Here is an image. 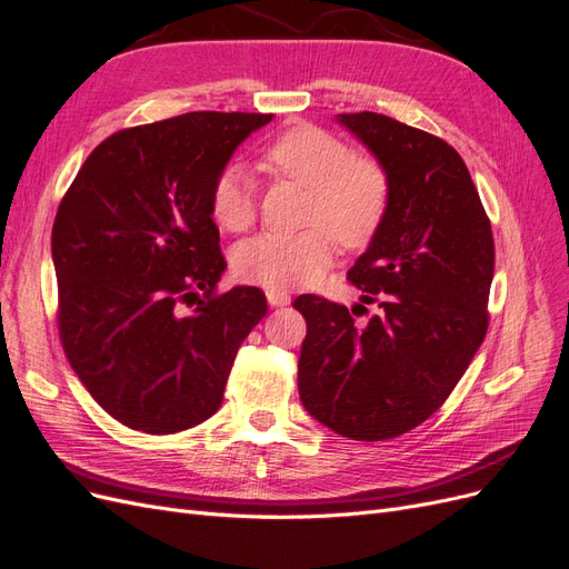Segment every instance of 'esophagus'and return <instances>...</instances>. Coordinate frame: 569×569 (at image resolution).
Here are the masks:
<instances>
[{
	"label": "esophagus",
	"instance_id": "obj_1",
	"mask_svg": "<svg viewBox=\"0 0 569 569\" xmlns=\"http://www.w3.org/2000/svg\"><path fill=\"white\" fill-rule=\"evenodd\" d=\"M266 297H268L270 306H287L291 301V297L284 289H266Z\"/></svg>",
	"mask_w": 569,
	"mask_h": 569
}]
</instances>
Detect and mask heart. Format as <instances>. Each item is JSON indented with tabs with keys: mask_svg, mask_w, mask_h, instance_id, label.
Returning <instances> with one entry per match:
<instances>
[{
	"mask_svg": "<svg viewBox=\"0 0 569 569\" xmlns=\"http://www.w3.org/2000/svg\"><path fill=\"white\" fill-rule=\"evenodd\" d=\"M270 173L311 189L297 234L266 232L237 247L232 263L244 282L270 289L316 282L335 258V239L356 249L380 230L389 209V176L375 159H356L339 137L313 126L280 134L266 153ZM213 220L228 232H244L256 220V184L242 166H228L211 189Z\"/></svg>",
	"mask_w": 569,
	"mask_h": 569,
	"instance_id": "1",
	"label": "heart"
}]
</instances>
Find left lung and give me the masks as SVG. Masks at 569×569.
Listing matches in <instances>:
<instances>
[{"label": "left lung", "mask_w": 569, "mask_h": 569, "mask_svg": "<svg viewBox=\"0 0 569 569\" xmlns=\"http://www.w3.org/2000/svg\"><path fill=\"white\" fill-rule=\"evenodd\" d=\"M337 123L389 176L387 216L349 270L377 313L356 327L347 306L295 301L308 325L299 396L332 432L382 441L432 416L485 341L493 237L451 144L372 111L339 113Z\"/></svg>", "instance_id": "obj_1"}]
</instances>
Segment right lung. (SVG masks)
<instances>
[{
	"instance_id": "right-lung-1",
	"label": "right lung",
	"mask_w": 569,
	"mask_h": 569,
	"mask_svg": "<svg viewBox=\"0 0 569 569\" xmlns=\"http://www.w3.org/2000/svg\"><path fill=\"white\" fill-rule=\"evenodd\" d=\"M270 120L192 111L120 130L59 206L51 261L63 351L92 399L130 429L173 435L209 420L239 343L268 313L258 287L213 295L228 263L211 189Z\"/></svg>"
}]
</instances>
